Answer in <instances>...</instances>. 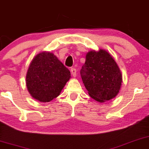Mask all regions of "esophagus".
I'll return each instance as SVG.
<instances>
[{
    "label": "esophagus",
    "mask_w": 149,
    "mask_h": 149,
    "mask_svg": "<svg viewBox=\"0 0 149 149\" xmlns=\"http://www.w3.org/2000/svg\"><path fill=\"white\" fill-rule=\"evenodd\" d=\"M76 69L75 68H71V72L72 73L73 76V77H76Z\"/></svg>",
    "instance_id": "obj_1"
}]
</instances>
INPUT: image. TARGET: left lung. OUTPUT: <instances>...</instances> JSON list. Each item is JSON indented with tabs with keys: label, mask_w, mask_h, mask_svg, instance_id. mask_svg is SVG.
Masks as SVG:
<instances>
[{
	"label": "left lung",
	"mask_w": 149,
	"mask_h": 149,
	"mask_svg": "<svg viewBox=\"0 0 149 149\" xmlns=\"http://www.w3.org/2000/svg\"><path fill=\"white\" fill-rule=\"evenodd\" d=\"M80 76L89 95L101 103L117 95L123 80L116 63L108 52L103 49L87 53Z\"/></svg>",
	"instance_id": "left-lung-1"
}]
</instances>
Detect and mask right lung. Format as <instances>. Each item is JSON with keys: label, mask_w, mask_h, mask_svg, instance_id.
Wrapping results in <instances>:
<instances>
[{"label": "right lung", "mask_w": 149, "mask_h": 149, "mask_svg": "<svg viewBox=\"0 0 149 149\" xmlns=\"http://www.w3.org/2000/svg\"><path fill=\"white\" fill-rule=\"evenodd\" d=\"M70 77V71L56 56L43 52L31 61L26 82L33 98L41 102H49L60 95Z\"/></svg>", "instance_id": "obj_1"}]
</instances>
